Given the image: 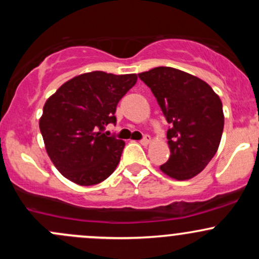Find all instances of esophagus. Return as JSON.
Wrapping results in <instances>:
<instances>
[{
    "label": "esophagus",
    "instance_id": "esophagus-1",
    "mask_svg": "<svg viewBox=\"0 0 259 259\" xmlns=\"http://www.w3.org/2000/svg\"><path fill=\"white\" fill-rule=\"evenodd\" d=\"M140 143H142L143 145H148L149 143H150V137H149V135H144V138L140 140Z\"/></svg>",
    "mask_w": 259,
    "mask_h": 259
}]
</instances>
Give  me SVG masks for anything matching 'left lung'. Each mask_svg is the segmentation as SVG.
I'll use <instances>...</instances> for the list:
<instances>
[{
  "label": "left lung",
  "mask_w": 259,
  "mask_h": 259,
  "mask_svg": "<svg viewBox=\"0 0 259 259\" xmlns=\"http://www.w3.org/2000/svg\"><path fill=\"white\" fill-rule=\"evenodd\" d=\"M139 79L150 88L170 125V156L161 171L177 180L193 178L218 150L224 127L221 99L205 81L173 67H155Z\"/></svg>",
  "instance_id": "8db88e82"
}]
</instances>
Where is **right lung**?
<instances>
[{
  "label": "right lung",
  "mask_w": 259,
  "mask_h": 259,
  "mask_svg": "<svg viewBox=\"0 0 259 259\" xmlns=\"http://www.w3.org/2000/svg\"><path fill=\"white\" fill-rule=\"evenodd\" d=\"M135 74L93 71L66 81L44 105L40 132L57 170L79 185H95L116 169L125 143L104 133Z\"/></svg>",
  "instance_id": "obj_1"
}]
</instances>
